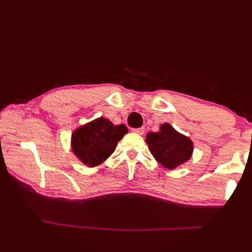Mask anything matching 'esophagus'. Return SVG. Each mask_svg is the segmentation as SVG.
<instances>
[{"mask_svg": "<svg viewBox=\"0 0 252 252\" xmlns=\"http://www.w3.org/2000/svg\"><path fill=\"white\" fill-rule=\"evenodd\" d=\"M132 132L138 135H143L144 132H145V129H144V127H136V129H133Z\"/></svg>", "mask_w": 252, "mask_h": 252, "instance_id": "34e87169", "label": "esophagus"}]
</instances>
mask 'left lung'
Here are the masks:
<instances>
[{
	"instance_id": "obj_1",
	"label": "left lung",
	"mask_w": 252,
	"mask_h": 252,
	"mask_svg": "<svg viewBox=\"0 0 252 252\" xmlns=\"http://www.w3.org/2000/svg\"><path fill=\"white\" fill-rule=\"evenodd\" d=\"M146 143L155 159L170 170L187 161L192 153L191 141L176 132L169 123L160 126V131L157 133H148Z\"/></svg>"
}]
</instances>
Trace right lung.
<instances>
[{"instance_id": "right-lung-1", "label": "right lung", "mask_w": 252, "mask_h": 252, "mask_svg": "<svg viewBox=\"0 0 252 252\" xmlns=\"http://www.w3.org/2000/svg\"><path fill=\"white\" fill-rule=\"evenodd\" d=\"M126 133L127 127L125 125L114 126L109 120L100 117L73 132L72 151L84 164L95 167L115 152L118 142Z\"/></svg>"}]
</instances>
